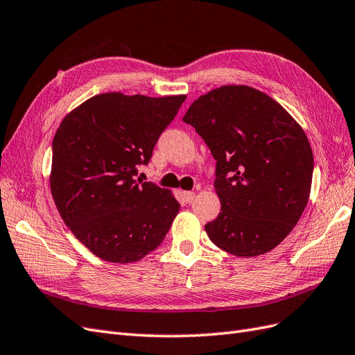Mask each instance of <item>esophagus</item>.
<instances>
[{"mask_svg": "<svg viewBox=\"0 0 355 355\" xmlns=\"http://www.w3.org/2000/svg\"><path fill=\"white\" fill-rule=\"evenodd\" d=\"M182 198H184L185 202L191 204L192 201L196 200V192H192V191H184V192H182Z\"/></svg>", "mask_w": 355, "mask_h": 355, "instance_id": "34e87169", "label": "esophagus"}]
</instances>
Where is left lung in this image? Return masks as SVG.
<instances>
[{"instance_id": "left-lung-1", "label": "left lung", "mask_w": 355, "mask_h": 355, "mask_svg": "<svg viewBox=\"0 0 355 355\" xmlns=\"http://www.w3.org/2000/svg\"><path fill=\"white\" fill-rule=\"evenodd\" d=\"M184 121L216 159L218 218L209 239L234 256L272 250L302 216L313 182L308 137L283 106L249 85H222L192 102Z\"/></svg>"}]
</instances>
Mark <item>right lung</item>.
Returning a JSON list of instances; mask_svg holds the SVG:
<instances>
[{"instance_id":"right-lung-1","label":"right lung","mask_w":355,"mask_h":355,"mask_svg":"<svg viewBox=\"0 0 355 355\" xmlns=\"http://www.w3.org/2000/svg\"><path fill=\"white\" fill-rule=\"evenodd\" d=\"M185 99L102 93L60 123L51 196L67 227L101 259L136 262L168 232L180 204L168 189L135 178Z\"/></svg>"}]
</instances>
